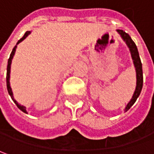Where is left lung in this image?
<instances>
[{"label":"left lung","instance_id":"obj_1","mask_svg":"<svg viewBox=\"0 0 154 154\" xmlns=\"http://www.w3.org/2000/svg\"><path fill=\"white\" fill-rule=\"evenodd\" d=\"M117 32L121 35L122 38L125 41V43L127 44L128 47L129 48L131 53V57L134 62V65L136 70V88L134 92V95L131 98L130 102L128 103V105L125 108V112L128 111L131 107L134 105V103L136 102L137 98L140 96L141 90H142V86H143V72H142V64L140 58V55H139V51H138L137 46L135 43L132 40L131 37L122 30H117Z\"/></svg>","mask_w":154,"mask_h":154}]
</instances>
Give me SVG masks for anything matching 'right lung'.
<instances>
[{
	"mask_svg": "<svg viewBox=\"0 0 154 154\" xmlns=\"http://www.w3.org/2000/svg\"><path fill=\"white\" fill-rule=\"evenodd\" d=\"M31 33V31H27V32H26V33L24 34V36L18 42H17L16 45L14 47V49L12 51V52H11L10 54V57L8 58V67H7V88H8V94L10 95L11 98H12V100L14 102V103L16 104V106L20 109L21 111H23L24 113H26V114H27V112H26V108L23 106V105H20V104L18 102H17L16 100L14 99V94H13V91H12V89H11V86H10V69H11V63H12V59H13V57L14 56V53H15V51H16L17 48V45L19 43H20L21 41H23L24 39L26 38L27 37L29 34Z\"/></svg>",
	"mask_w": 154,
	"mask_h": 154,
	"instance_id": "right-lung-1",
	"label": "right lung"
}]
</instances>
